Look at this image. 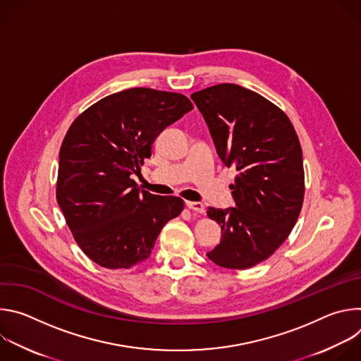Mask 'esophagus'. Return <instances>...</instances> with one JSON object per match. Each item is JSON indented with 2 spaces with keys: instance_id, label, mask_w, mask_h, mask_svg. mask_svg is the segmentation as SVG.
<instances>
[{
  "instance_id": "obj_1",
  "label": "esophagus",
  "mask_w": 361,
  "mask_h": 361,
  "mask_svg": "<svg viewBox=\"0 0 361 361\" xmlns=\"http://www.w3.org/2000/svg\"><path fill=\"white\" fill-rule=\"evenodd\" d=\"M185 205L191 210L198 214L204 213V204L202 202H195V201H185Z\"/></svg>"
}]
</instances>
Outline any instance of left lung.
<instances>
[{
  "label": "left lung",
  "instance_id": "obj_1",
  "mask_svg": "<svg viewBox=\"0 0 361 361\" xmlns=\"http://www.w3.org/2000/svg\"><path fill=\"white\" fill-rule=\"evenodd\" d=\"M209 126L221 161L237 170L234 209L209 207L221 226V241L207 252L220 267L259 264L291 233L304 200L302 152L283 110L237 84H219L191 94Z\"/></svg>",
  "mask_w": 361,
  "mask_h": 361
}]
</instances>
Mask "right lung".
<instances>
[{"instance_id":"obj_1","label":"right lung","mask_w":361,"mask_h":361,"mask_svg":"<svg viewBox=\"0 0 361 361\" xmlns=\"http://www.w3.org/2000/svg\"><path fill=\"white\" fill-rule=\"evenodd\" d=\"M190 110L183 94L138 87L97 101L68 128L57 202L98 266L130 269L147 260L163 227L183 212L180 197L140 190L131 174H140L157 135Z\"/></svg>"}]
</instances>
